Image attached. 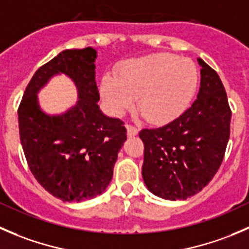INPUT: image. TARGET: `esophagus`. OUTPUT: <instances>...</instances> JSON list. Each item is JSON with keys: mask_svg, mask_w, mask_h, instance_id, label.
Here are the masks:
<instances>
[{"mask_svg": "<svg viewBox=\"0 0 249 249\" xmlns=\"http://www.w3.org/2000/svg\"><path fill=\"white\" fill-rule=\"evenodd\" d=\"M127 133L128 137H134V135L138 134V128L135 125L127 124Z\"/></svg>", "mask_w": 249, "mask_h": 249, "instance_id": "obj_1", "label": "esophagus"}]
</instances>
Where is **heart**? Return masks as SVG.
Returning a JSON list of instances; mask_svg holds the SVG:
<instances>
[{
    "label": "heart",
    "mask_w": 249,
    "mask_h": 249,
    "mask_svg": "<svg viewBox=\"0 0 249 249\" xmlns=\"http://www.w3.org/2000/svg\"><path fill=\"white\" fill-rule=\"evenodd\" d=\"M198 82L194 61L176 54L157 53L130 59L119 75L107 72L100 82V94L114 115L138 109L151 124H167L190 105Z\"/></svg>",
    "instance_id": "heart-1"
}]
</instances>
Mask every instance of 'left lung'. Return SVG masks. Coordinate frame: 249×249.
Listing matches in <instances>:
<instances>
[{"instance_id":"1","label":"left lung","mask_w":249,"mask_h":249,"mask_svg":"<svg viewBox=\"0 0 249 249\" xmlns=\"http://www.w3.org/2000/svg\"><path fill=\"white\" fill-rule=\"evenodd\" d=\"M197 99L176 120L139 132L144 142L142 174L147 189L166 200H185L218 172L230 137L231 109L218 73L198 59Z\"/></svg>"}]
</instances>
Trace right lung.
Listing matches in <instances>:
<instances>
[{"label": "right lung", "instance_id": "obj_1", "mask_svg": "<svg viewBox=\"0 0 249 249\" xmlns=\"http://www.w3.org/2000/svg\"><path fill=\"white\" fill-rule=\"evenodd\" d=\"M92 47L59 53L35 72L18 107L19 135L36 180L63 201L89 200L111 181L117 154L127 139L124 122L102 114ZM73 78L80 100L61 117L38 107L36 93L51 75Z\"/></svg>", "mask_w": 249, "mask_h": 249}]
</instances>
